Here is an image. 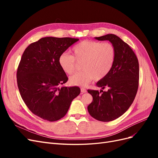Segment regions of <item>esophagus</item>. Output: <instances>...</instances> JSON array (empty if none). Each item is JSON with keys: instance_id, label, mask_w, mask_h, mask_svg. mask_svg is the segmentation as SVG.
<instances>
[{"instance_id": "obj_1", "label": "esophagus", "mask_w": 158, "mask_h": 158, "mask_svg": "<svg viewBox=\"0 0 158 158\" xmlns=\"http://www.w3.org/2000/svg\"><path fill=\"white\" fill-rule=\"evenodd\" d=\"M80 90H81V92H82V94H83V93L87 92V90H86V89L84 88H80Z\"/></svg>"}]
</instances>
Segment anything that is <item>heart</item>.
Returning a JSON list of instances; mask_svg holds the SVG:
<instances>
[{
    "label": "heart",
    "mask_w": 158,
    "mask_h": 158,
    "mask_svg": "<svg viewBox=\"0 0 158 158\" xmlns=\"http://www.w3.org/2000/svg\"><path fill=\"white\" fill-rule=\"evenodd\" d=\"M73 56L63 52L59 57V64L64 73L73 74L76 62L81 63L83 70L70 77L74 85H86L94 79L104 78L111 70L116 57V50L111 43L84 40L73 48Z\"/></svg>",
    "instance_id": "1"
}]
</instances>
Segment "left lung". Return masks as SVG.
<instances>
[{"label": "left lung", "instance_id": "1", "mask_svg": "<svg viewBox=\"0 0 158 158\" xmlns=\"http://www.w3.org/2000/svg\"><path fill=\"white\" fill-rule=\"evenodd\" d=\"M95 39L111 42L116 57L110 73L96 84L103 89L107 88V92L88 90L93 97L88 111L96 120L109 122L125 113L135 99L139 82V63L131 47L118 36L107 34Z\"/></svg>", "mask_w": 158, "mask_h": 158}]
</instances>
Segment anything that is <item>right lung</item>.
Masks as SVG:
<instances>
[{
	"label": "right lung",
	"mask_w": 158,
	"mask_h": 158,
	"mask_svg": "<svg viewBox=\"0 0 158 158\" xmlns=\"http://www.w3.org/2000/svg\"><path fill=\"white\" fill-rule=\"evenodd\" d=\"M78 39L43 37L25 49L17 70L21 97L30 111L48 121L64 117L78 87H60L68 81L59 64V57Z\"/></svg>",
	"instance_id": "1"
}]
</instances>
